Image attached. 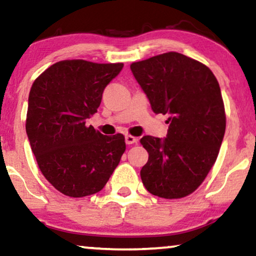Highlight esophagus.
<instances>
[{
    "instance_id": "1",
    "label": "esophagus",
    "mask_w": 256,
    "mask_h": 256,
    "mask_svg": "<svg viewBox=\"0 0 256 256\" xmlns=\"http://www.w3.org/2000/svg\"><path fill=\"white\" fill-rule=\"evenodd\" d=\"M124 141L127 144H132V143H135L138 140H136V138H134V136H132V135H126Z\"/></svg>"
}]
</instances>
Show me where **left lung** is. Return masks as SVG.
<instances>
[{
  "label": "left lung",
  "mask_w": 256,
  "mask_h": 256,
  "mask_svg": "<svg viewBox=\"0 0 256 256\" xmlns=\"http://www.w3.org/2000/svg\"><path fill=\"white\" fill-rule=\"evenodd\" d=\"M130 70L154 113L169 115L166 138L140 140L149 154L142 183L157 197H186L208 176L225 135L218 80L208 66L178 52L132 62Z\"/></svg>",
  "instance_id": "1"
}]
</instances>
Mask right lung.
I'll list each match as a JSON object with an SVG mask.
<instances>
[{"label": "right lung", "mask_w": 256, "mask_h": 256, "mask_svg": "<svg viewBox=\"0 0 256 256\" xmlns=\"http://www.w3.org/2000/svg\"><path fill=\"white\" fill-rule=\"evenodd\" d=\"M124 64L58 62L34 80L26 135L38 166L54 188L73 198L101 191L126 150L122 134L102 135L86 120Z\"/></svg>", "instance_id": "add662e5"}]
</instances>
